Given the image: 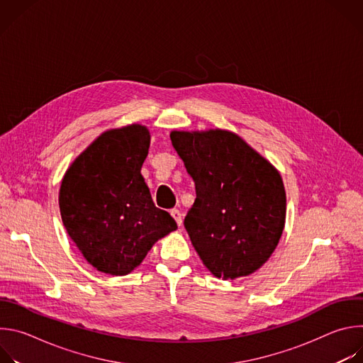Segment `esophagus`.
Masks as SVG:
<instances>
[{"label":"esophagus","mask_w":363,"mask_h":363,"mask_svg":"<svg viewBox=\"0 0 363 363\" xmlns=\"http://www.w3.org/2000/svg\"><path fill=\"white\" fill-rule=\"evenodd\" d=\"M169 213H171L172 218L175 220V223H177L178 225H181V224H182V214H181V211L177 210V208H174V210H171Z\"/></svg>","instance_id":"34e87169"}]
</instances>
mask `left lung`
<instances>
[{
    "label": "left lung",
    "instance_id": "obj_1",
    "mask_svg": "<svg viewBox=\"0 0 363 363\" xmlns=\"http://www.w3.org/2000/svg\"><path fill=\"white\" fill-rule=\"evenodd\" d=\"M171 140L195 182L184 225L205 267L234 280L260 269L276 250L286 221L277 169L227 130L172 132Z\"/></svg>",
    "mask_w": 363,
    "mask_h": 363
}]
</instances>
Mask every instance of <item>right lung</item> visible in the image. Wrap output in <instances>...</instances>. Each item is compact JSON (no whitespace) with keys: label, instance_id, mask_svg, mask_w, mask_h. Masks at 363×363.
I'll return each instance as SVG.
<instances>
[{"label":"right lung","instance_id":"right-lung-1","mask_svg":"<svg viewBox=\"0 0 363 363\" xmlns=\"http://www.w3.org/2000/svg\"><path fill=\"white\" fill-rule=\"evenodd\" d=\"M150 136L130 125L100 135L67 169L59 195L67 234L99 272L125 276L150 247L177 230L155 206L140 175Z\"/></svg>","mask_w":363,"mask_h":363}]
</instances>
